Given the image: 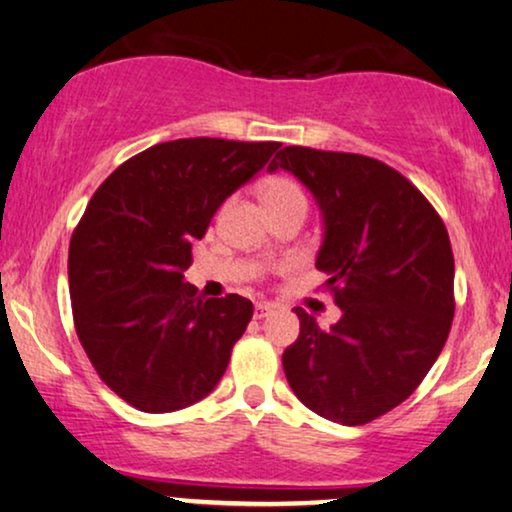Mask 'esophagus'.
Wrapping results in <instances>:
<instances>
[{
    "label": "esophagus",
    "mask_w": 512,
    "mask_h": 512,
    "mask_svg": "<svg viewBox=\"0 0 512 512\" xmlns=\"http://www.w3.org/2000/svg\"><path fill=\"white\" fill-rule=\"evenodd\" d=\"M275 304H268V301H258L256 308H254V315L256 318H266V315L273 311Z\"/></svg>",
    "instance_id": "esophagus-1"
}]
</instances>
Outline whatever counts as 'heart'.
Returning a JSON list of instances; mask_svg holds the SVG:
<instances>
[{
	"label": "heart",
	"mask_w": 512,
	"mask_h": 512,
	"mask_svg": "<svg viewBox=\"0 0 512 512\" xmlns=\"http://www.w3.org/2000/svg\"><path fill=\"white\" fill-rule=\"evenodd\" d=\"M263 201H266V208L287 206V204H304L306 206V194L294 180L273 178L263 185Z\"/></svg>",
	"instance_id": "1"
}]
</instances>
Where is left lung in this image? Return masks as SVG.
<instances>
[{"instance_id": "obj_1", "label": "left lung", "mask_w": 512, "mask_h": 512, "mask_svg": "<svg viewBox=\"0 0 512 512\" xmlns=\"http://www.w3.org/2000/svg\"><path fill=\"white\" fill-rule=\"evenodd\" d=\"M285 168L311 189L325 237L315 268L342 318L330 330L304 308L282 353L296 399L339 425H365L418 389L449 337L453 251L444 220L413 182L361 154L285 147Z\"/></svg>"}]
</instances>
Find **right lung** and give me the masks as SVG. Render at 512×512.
I'll return each mask as SVG.
<instances>
[{
	"label": "right lung",
	"instance_id": "1",
	"mask_svg": "<svg viewBox=\"0 0 512 512\" xmlns=\"http://www.w3.org/2000/svg\"><path fill=\"white\" fill-rule=\"evenodd\" d=\"M280 142L189 137L121 163L99 185L68 249L73 323L111 391L173 413L216 389L254 304L201 299L185 270L220 204Z\"/></svg>",
	"mask_w": 512,
	"mask_h": 512
}]
</instances>
